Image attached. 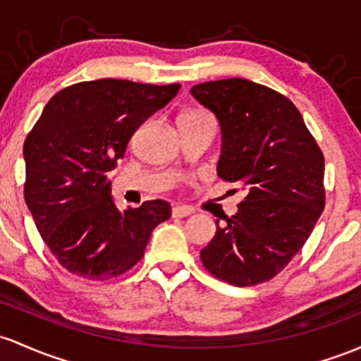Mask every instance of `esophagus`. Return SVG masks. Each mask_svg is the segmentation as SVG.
<instances>
[{
	"mask_svg": "<svg viewBox=\"0 0 361 361\" xmlns=\"http://www.w3.org/2000/svg\"><path fill=\"white\" fill-rule=\"evenodd\" d=\"M195 212L192 207H187V205H176V207H173V217H187V216H192V214Z\"/></svg>",
	"mask_w": 361,
	"mask_h": 361,
	"instance_id": "obj_1",
	"label": "esophagus"
}]
</instances>
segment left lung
<instances>
[{
    "label": "left lung",
    "mask_w": 361,
    "mask_h": 361,
    "mask_svg": "<svg viewBox=\"0 0 361 361\" xmlns=\"http://www.w3.org/2000/svg\"><path fill=\"white\" fill-rule=\"evenodd\" d=\"M192 96L221 123L217 174L247 190L200 252L204 267L233 286L276 277L303 247L326 205L324 154L296 106L269 87L245 80L204 82Z\"/></svg>",
    "instance_id": "1"
}]
</instances>
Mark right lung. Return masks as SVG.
<instances>
[{
  "mask_svg": "<svg viewBox=\"0 0 361 361\" xmlns=\"http://www.w3.org/2000/svg\"><path fill=\"white\" fill-rule=\"evenodd\" d=\"M180 87L78 82L49 99L27 135L23 197L42 240L71 274L90 281L125 274L144 257L154 228L171 217L159 199L121 212L108 173L138 126Z\"/></svg>",
  "mask_w": 361,
  "mask_h": 361,
  "instance_id": "right-lung-1",
  "label": "right lung"
}]
</instances>
